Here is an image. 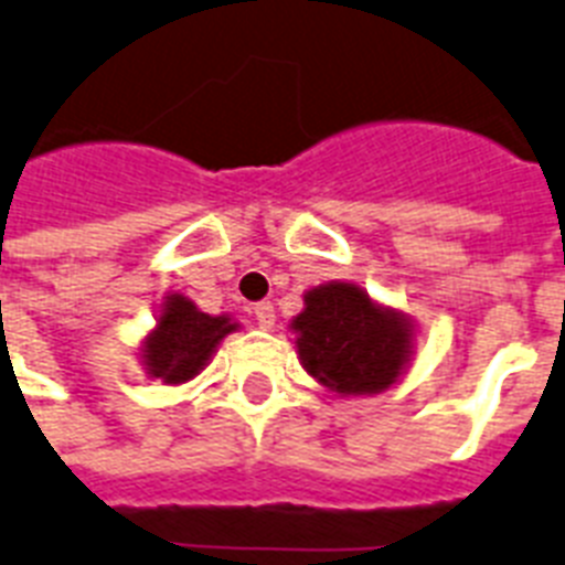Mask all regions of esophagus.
<instances>
[{
    "mask_svg": "<svg viewBox=\"0 0 565 565\" xmlns=\"http://www.w3.org/2000/svg\"><path fill=\"white\" fill-rule=\"evenodd\" d=\"M254 317H256V323L263 326V329H274V323H277V315H274L271 302H256Z\"/></svg>",
    "mask_w": 565,
    "mask_h": 565,
    "instance_id": "obj_1",
    "label": "esophagus"
}]
</instances>
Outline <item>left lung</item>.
Returning a JSON list of instances; mask_svg holds the SVG:
<instances>
[{"mask_svg":"<svg viewBox=\"0 0 565 565\" xmlns=\"http://www.w3.org/2000/svg\"><path fill=\"white\" fill-rule=\"evenodd\" d=\"M288 329L302 370L338 398L386 393L416 355L413 317L347 279L302 294V311Z\"/></svg>","mask_w":565,"mask_h":565,"instance_id":"obj_1","label":"left lung"}]
</instances>
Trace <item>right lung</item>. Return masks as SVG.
Returning <instances> with one entry per match:
<instances>
[{"label":"right lung","mask_w":565,"mask_h":565,"mask_svg":"<svg viewBox=\"0 0 565 565\" xmlns=\"http://www.w3.org/2000/svg\"><path fill=\"white\" fill-rule=\"evenodd\" d=\"M239 323L231 315H204L190 297L170 291L156 315V326L143 334L138 363L147 377L179 386L207 370L218 343Z\"/></svg>","instance_id":"1"}]
</instances>
